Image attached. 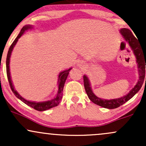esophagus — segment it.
<instances>
[{"label": "esophagus", "mask_w": 146, "mask_h": 146, "mask_svg": "<svg viewBox=\"0 0 146 146\" xmlns=\"http://www.w3.org/2000/svg\"><path fill=\"white\" fill-rule=\"evenodd\" d=\"M81 65H82V64H81Z\"/></svg>", "instance_id": "1"}]
</instances>
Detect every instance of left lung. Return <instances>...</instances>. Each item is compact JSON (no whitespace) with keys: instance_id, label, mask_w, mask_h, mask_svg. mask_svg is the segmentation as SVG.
Instances as JSON below:
<instances>
[{"instance_id":"left-lung-1","label":"left lung","mask_w":146,"mask_h":146,"mask_svg":"<svg viewBox=\"0 0 146 146\" xmlns=\"http://www.w3.org/2000/svg\"><path fill=\"white\" fill-rule=\"evenodd\" d=\"M120 33H121L123 38L125 40V41L128 42L137 59L136 61L139 76L138 82H137V84L134 86V88L126 95L120 98L109 100H103V99L98 98L92 91L88 77L86 75L83 76L85 90H86V94L90 101L93 102L95 104L100 106L103 108H108V109H114V108H118L120 106L123 105L125 102H128L129 100H130L140 90L142 85H143L144 80H145L146 68V46L143 47L142 44H141L139 41H138V40L133 36L130 29L123 28V29H120Z\"/></svg>"}]
</instances>
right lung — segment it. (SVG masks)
<instances>
[{"label":"right lung","mask_w":146,"mask_h":146,"mask_svg":"<svg viewBox=\"0 0 146 146\" xmlns=\"http://www.w3.org/2000/svg\"><path fill=\"white\" fill-rule=\"evenodd\" d=\"M33 28V27L31 25H25V26L23 27L22 28L21 32H20L18 36L16 37V39L14 40V41L13 42V43L11 44V46L9 48V51H8L7 56V60H6V70H7V75L8 81H9L10 88H11V90L14 93V94L16 95V98H18L19 100H21L22 102H23L25 104L28 105L29 106L31 107V108H34L35 110H38V111H44V110H46L48 109H50V108H53V107L57 106L58 104H59L60 100L62 98V92H63V88L64 86V83L66 82V78H67L68 73H69L70 70L72 68H68V70H66V71H64L61 73H60L59 76H58V94H57V96L55 98L52 99L51 100H48V101L46 102H30L28 101V100H26L24 99L23 97H21V95L18 94V93L16 91V90L14 89V85L12 84V81H11V75H10V71H9V61H10V57H11V52L13 51V48H14V46L16 45V43L18 40L22 36V35L24 33L25 31H27L29 29H31Z\"/></svg>","instance_id":"add662e5"}]
</instances>
